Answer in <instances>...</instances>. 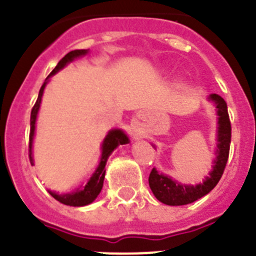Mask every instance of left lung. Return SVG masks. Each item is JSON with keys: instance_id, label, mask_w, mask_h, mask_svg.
<instances>
[{"instance_id": "1", "label": "left lung", "mask_w": 256, "mask_h": 256, "mask_svg": "<svg viewBox=\"0 0 256 256\" xmlns=\"http://www.w3.org/2000/svg\"><path fill=\"white\" fill-rule=\"evenodd\" d=\"M209 101L214 102L216 115H218V136H216L218 144H216V158L214 160L212 169L204 182L194 186V184L178 183L177 180H173L170 177L159 173L154 168L148 177V184L155 198L162 204L170 205V206L191 204L202 196L208 195L216 186V183L219 182L222 174L224 172L230 144V122L227 102L216 94H210Z\"/></svg>"}]
</instances>
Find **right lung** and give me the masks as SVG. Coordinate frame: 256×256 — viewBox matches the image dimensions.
Wrapping results in <instances>:
<instances>
[{
    "label": "right lung",
    "mask_w": 256,
    "mask_h": 256,
    "mask_svg": "<svg viewBox=\"0 0 256 256\" xmlns=\"http://www.w3.org/2000/svg\"><path fill=\"white\" fill-rule=\"evenodd\" d=\"M88 50H74V51H70L69 54L64 56L58 61V64L56 65V68L52 70L50 76H47L44 83L42 84L40 90V94H38V98L36 101L34 106L32 108L30 112V133H29V160H30V164L33 165V156H32V148H33V137H34V130H36V120H37L38 110H40V101H42V96H44V91L46 84L48 83V79L51 78L54 74H56L58 70H61L64 66H66L69 62H72L76 58H80V56L87 55ZM130 142V138L126 137V133L122 130H112L110 132L106 134L105 140L102 142V152H101V159L98 162V166L96 168L94 173L92 174V177L88 180V182L86 183L84 186H80L76 191L70 192V194H58L55 191H50V195L54 198H56L58 201H60L61 204L69 205V206H84V205L91 204L96 200V198L98 196V194L101 192L104 186V178H105V165L108 162V156L112 155V151L120 146V144H126Z\"/></svg>",
    "instance_id": "obj_1"
}]
</instances>
